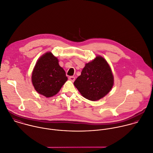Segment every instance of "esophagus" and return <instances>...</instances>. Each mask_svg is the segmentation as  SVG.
Instances as JSON below:
<instances>
[{"instance_id": "obj_1", "label": "esophagus", "mask_w": 153, "mask_h": 153, "mask_svg": "<svg viewBox=\"0 0 153 153\" xmlns=\"http://www.w3.org/2000/svg\"><path fill=\"white\" fill-rule=\"evenodd\" d=\"M69 80L71 82H74L75 80V77L74 76H70L69 77Z\"/></svg>"}]
</instances>
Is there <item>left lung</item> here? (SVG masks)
I'll list each match as a JSON object with an SVG mask.
<instances>
[{
	"label": "left lung",
	"mask_w": 153,
	"mask_h": 153,
	"mask_svg": "<svg viewBox=\"0 0 153 153\" xmlns=\"http://www.w3.org/2000/svg\"><path fill=\"white\" fill-rule=\"evenodd\" d=\"M74 85L84 98L90 101L104 98L114 85V76L106 59L98 55L86 63Z\"/></svg>",
	"instance_id": "8db88e82"
}]
</instances>
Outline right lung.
Listing matches in <instances>:
<instances>
[{
	"instance_id": "right-lung-1",
	"label": "right lung",
	"mask_w": 153,
	"mask_h": 153,
	"mask_svg": "<svg viewBox=\"0 0 153 153\" xmlns=\"http://www.w3.org/2000/svg\"><path fill=\"white\" fill-rule=\"evenodd\" d=\"M58 59L52 52L42 55L37 61L31 74V82L37 91L46 98L55 95L68 80Z\"/></svg>"
}]
</instances>
